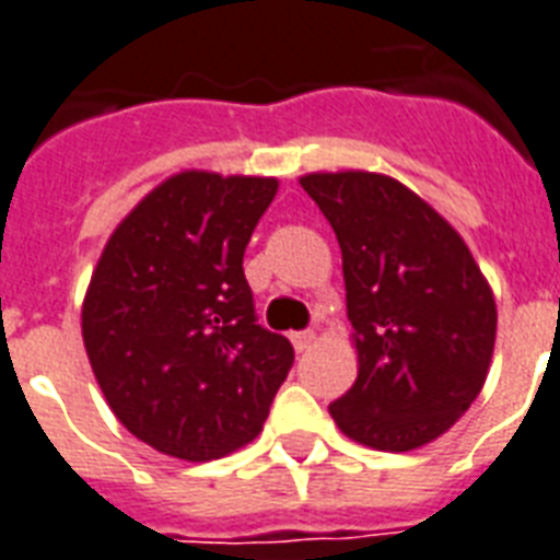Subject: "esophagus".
I'll return each mask as SVG.
<instances>
[{"mask_svg":"<svg viewBox=\"0 0 560 560\" xmlns=\"http://www.w3.org/2000/svg\"><path fill=\"white\" fill-rule=\"evenodd\" d=\"M290 342H293V348L299 353L307 351L313 342H316V334L313 330H295V334H290Z\"/></svg>","mask_w":560,"mask_h":560,"instance_id":"obj_1","label":"esophagus"}]
</instances>
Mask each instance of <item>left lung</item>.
I'll return each instance as SVG.
<instances>
[{
    "label": "left lung",
    "mask_w": 560,
    "mask_h": 560,
    "mask_svg": "<svg viewBox=\"0 0 560 560\" xmlns=\"http://www.w3.org/2000/svg\"><path fill=\"white\" fill-rule=\"evenodd\" d=\"M299 184L334 226L359 374L330 402L345 438L376 452L438 440L489 374L498 307L466 241L380 172H311Z\"/></svg>",
    "instance_id": "obj_1"
}]
</instances>
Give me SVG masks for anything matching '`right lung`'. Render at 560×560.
<instances>
[{
	"label": "right lung",
	"instance_id": "1",
	"mask_svg": "<svg viewBox=\"0 0 560 560\" xmlns=\"http://www.w3.org/2000/svg\"><path fill=\"white\" fill-rule=\"evenodd\" d=\"M276 177L186 170L122 218L83 299L91 371L117 420L177 460L253 443L293 365L256 325L244 249Z\"/></svg>",
	"mask_w": 560,
	"mask_h": 560
}]
</instances>
